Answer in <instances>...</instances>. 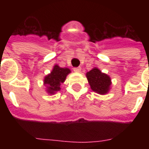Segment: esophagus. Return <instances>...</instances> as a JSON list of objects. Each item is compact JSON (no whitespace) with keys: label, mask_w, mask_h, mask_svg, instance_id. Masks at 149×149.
<instances>
[{"label":"esophagus","mask_w":149,"mask_h":149,"mask_svg":"<svg viewBox=\"0 0 149 149\" xmlns=\"http://www.w3.org/2000/svg\"><path fill=\"white\" fill-rule=\"evenodd\" d=\"M73 71H74L75 72H80V71H81V68H80V67H75L74 69H73Z\"/></svg>","instance_id":"esophagus-1"}]
</instances>
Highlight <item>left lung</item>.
<instances>
[{"label":"left lung","instance_id":"left-lung-1","mask_svg":"<svg viewBox=\"0 0 149 149\" xmlns=\"http://www.w3.org/2000/svg\"><path fill=\"white\" fill-rule=\"evenodd\" d=\"M91 90L100 95H105L111 90V79L108 75L102 72L97 67L86 73Z\"/></svg>","mask_w":149,"mask_h":149}]
</instances>
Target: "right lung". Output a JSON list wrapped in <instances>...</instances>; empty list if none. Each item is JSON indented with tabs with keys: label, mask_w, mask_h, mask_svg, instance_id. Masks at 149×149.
I'll use <instances>...</instances> for the list:
<instances>
[{
	"label": "right lung",
	"mask_w": 149,
	"mask_h": 149,
	"mask_svg": "<svg viewBox=\"0 0 149 149\" xmlns=\"http://www.w3.org/2000/svg\"><path fill=\"white\" fill-rule=\"evenodd\" d=\"M71 72L69 68H62L57 64L54 65L52 70L46 75L43 79V84L45 86V91L49 94H55L61 90V84L64 83L68 74Z\"/></svg>",
	"instance_id": "1"
}]
</instances>
